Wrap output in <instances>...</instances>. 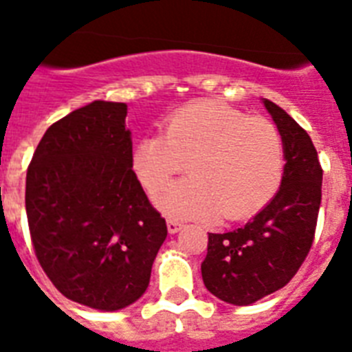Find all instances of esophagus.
I'll list each match as a JSON object with an SVG mask.
<instances>
[{"label": "esophagus", "instance_id": "1", "mask_svg": "<svg viewBox=\"0 0 352 352\" xmlns=\"http://www.w3.org/2000/svg\"><path fill=\"white\" fill-rule=\"evenodd\" d=\"M166 225H168V232H170V234H175V232H179L182 228V223H179L177 219H168L166 221Z\"/></svg>", "mask_w": 352, "mask_h": 352}]
</instances>
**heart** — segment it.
<instances>
[{"mask_svg":"<svg viewBox=\"0 0 352 352\" xmlns=\"http://www.w3.org/2000/svg\"><path fill=\"white\" fill-rule=\"evenodd\" d=\"M186 164L188 179L159 197L179 219L250 217L281 186L285 142L272 122L246 117L215 102H193L171 113L164 135L135 146L131 166L144 190L157 197Z\"/></svg>","mask_w":352,"mask_h":352,"instance_id":"1","label":"heart"}]
</instances>
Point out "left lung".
I'll use <instances>...</instances> for the list:
<instances>
[{"mask_svg": "<svg viewBox=\"0 0 352 352\" xmlns=\"http://www.w3.org/2000/svg\"><path fill=\"white\" fill-rule=\"evenodd\" d=\"M285 142V173L274 199L241 228L208 234L201 263L206 289L232 305H250L283 289L305 261L316 232L323 170L309 133L263 100Z\"/></svg>", "mask_w": 352, "mask_h": 352, "instance_id": "8db88e82", "label": "left lung"}]
</instances>
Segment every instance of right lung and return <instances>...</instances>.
I'll list each match as a JSON object with an SVG mask.
<instances>
[{"mask_svg": "<svg viewBox=\"0 0 352 352\" xmlns=\"http://www.w3.org/2000/svg\"><path fill=\"white\" fill-rule=\"evenodd\" d=\"M127 106L95 100L54 122L25 184L34 254L67 300L118 311L146 292L168 235L131 166Z\"/></svg>", "mask_w": 352, "mask_h": 352, "instance_id": "add662e5", "label": "right lung"}]
</instances>
